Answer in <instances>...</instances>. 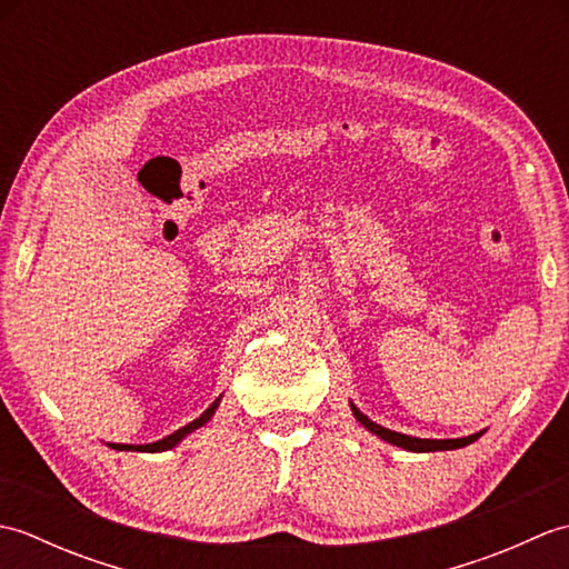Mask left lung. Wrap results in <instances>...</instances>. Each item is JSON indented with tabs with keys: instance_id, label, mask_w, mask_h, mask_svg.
I'll use <instances>...</instances> for the list:
<instances>
[{
	"instance_id": "left-lung-1",
	"label": "left lung",
	"mask_w": 569,
	"mask_h": 569,
	"mask_svg": "<svg viewBox=\"0 0 569 569\" xmlns=\"http://www.w3.org/2000/svg\"><path fill=\"white\" fill-rule=\"evenodd\" d=\"M352 413L355 418L365 426L367 430H371L373 435H379L381 440L391 442L396 447H403V450L408 452H438V450H457V447H465V445H471L475 440L481 438V432H475V435H467V438H455V440H428V438H410V435H403V432H396V430H389L383 426H377V422L369 420L361 410L352 403Z\"/></svg>"
}]
</instances>
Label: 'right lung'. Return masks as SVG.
Instances as JSON below:
<instances>
[{
    "label": "right lung",
    "mask_w": 569,
    "mask_h": 569,
    "mask_svg": "<svg viewBox=\"0 0 569 569\" xmlns=\"http://www.w3.org/2000/svg\"><path fill=\"white\" fill-rule=\"evenodd\" d=\"M220 398H222V396H220ZM220 398H217V401H214L208 410H204V413H202L200 418L188 422V426L176 430L173 435H168V438H163V440H159V442H149V445H117V442H110V447H112V450H139V452H163V450H171V447H176L180 440L186 438V435H190L192 430L202 428L204 422H208V420L214 416L217 406H220Z\"/></svg>",
    "instance_id": "add662e5"
}]
</instances>
